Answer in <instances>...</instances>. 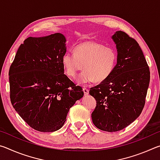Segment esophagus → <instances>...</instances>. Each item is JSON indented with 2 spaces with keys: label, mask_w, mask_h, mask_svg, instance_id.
I'll list each match as a JSON object with an SVG mask.
<instances>
[{
  "label": "esophagus",
  "mask_w": 160,
  "mask_h": 160,
  "mask_svg": "<svg viewBox=\"0 0 160 160\" xmlns=\"http://www.w3.org/2000/svg\"><path fill=\"white\" fill-rule=\"evenodd\" d=\"M82 90H83V92H84V94H85V96H86V95H88V94H89V90H88V89L84 88L82 89Z\"/></svg>",
  "instance_id": "obj_1"
}]
</instances>
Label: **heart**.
Listing matches in <instances>:
<instances>
[{
    "label": "heart",
    "mask_w": 160,
    "mask_h": 160,
    "mask_svg": "<svg viewBox=\"0 0 160 160\" xmlns=\"http://www.w3.org/2000/svg\"><path fill=\"white\" fill-rule=\"evenodd\" d=\"M73 51L74 54H64L62 64L66 75L71 78L76 77L84 67L85 70L78 78V82L80 84L106 80L112 75L117 63L115 49L96 42L80 43L75 46Z\"/></svg>",
    "instance_id": "b5f03b06"
}]
</instances>
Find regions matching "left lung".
I'll return each mask as SVG.
<instances>
[{
    "mask_svg": "<svg viewBox=\"0 0 160 160\" xmlns=\"http://www.w3.org/2000/svg\"><path fill=\"white\" fill-rule=\"evenodd\" d=\"M117 49V63L112 75L90 94L97 105L92 113L94 125L102 131L116 132L130 125L145 106L150 73L141 48L122 31L112 37Z\"/></svg>",
    "mask_w": 160,
    "mask_h": 160,
    "instance_id": "1",
    "label": "left lung"
}]
</instances>
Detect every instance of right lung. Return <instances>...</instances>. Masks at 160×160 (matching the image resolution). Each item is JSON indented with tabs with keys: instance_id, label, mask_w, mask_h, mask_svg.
<instances>
[{
	"instance_id": "obj_1",
	"label": "right lung",
	"mask_w": 160,
	"mask_h": 160,
	"mask_svg": "<svg viewBox=\"0 0 160 160\" xmlns=\"http://www.w3.org/2000/svg\"><path fill=\"white\" fill-rule=\"evenodd\" d=\"M66 39L61 33L28 37L9 70L12 105L28 125L40 132L60 129L70 107L84 95L64 74Z\"/></svg>"
}]
</instances>
